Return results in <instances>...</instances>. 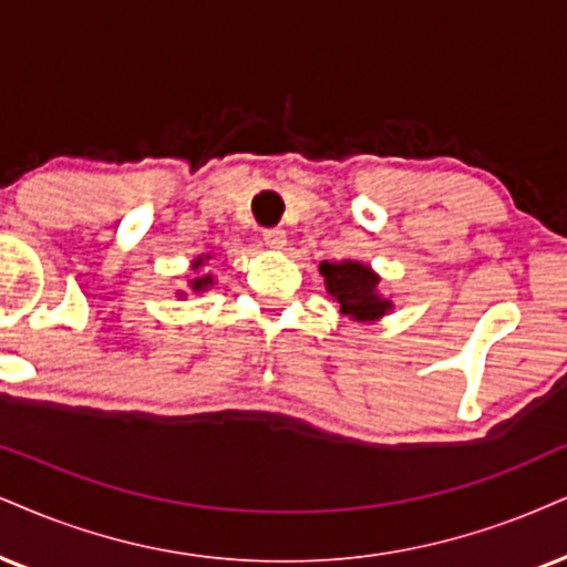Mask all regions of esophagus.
I'll use <instances>...</instances> for the list:
<instances>
[{"mask_svg":"<svg viewBox=\"0 0 567 567\" xmlns=\"http://www.w3.org/2000/svg\"><path fill=\"white\" fill-rule=\"evenodd\" d=\"M262 239H265V244H268L270 249H284L286 244H289V241H286V230L284 228H268L262 234Z\"/></svg>","mask_w":567,"mask_h":567,"instance_id":"obj_1","label":"esophagus"}]
</instances>
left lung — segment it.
Returning a JSON list of instances; mask_svg holds the SVG:
<instances>
[{
  "mask_svg": "<svg viewBox=\"0 0 567 567\" xmlns=\"http://www.w3.org/2000/svg\"><path fill=\"white\" fill-rule=\"evenodd\" d=\"M320 276L333 302H339L341 316L354 323H379L394 310V302L381 295V276L370 265L358 260L320 262Z\"/></svg>",
  "mask_w": 567,
  "mask_h": 567,
  "instance_id": "left-lung-1",
  "label": "left lung"
}]
</instances>
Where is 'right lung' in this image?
I'll return each instance as SVG.
<instances>
[{
    "mask_svg": "<svg viewBox=\"0 0 567 567\" xmlns=\"http://www.w3.org/2000/svg\"><path fill=\"white\" fill-rule=\"evenodd\" d=\"M213 260V255H197L192 260V278H188V289L194 291V295H205L215 286V276L213 272H205V265ZM178 299H186V291H178L176 295Z\"/></svg>",
    "mask_w": 567,
    "mask_h": 567,
    "instance_id": "add662e5",
    "label": "right lung"
}]
</instances>
